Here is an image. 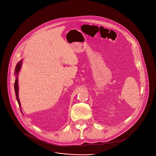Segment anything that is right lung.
Masks as SVG:
<instances>
[{"label":"right lung","mask_w":156,"mask_h":156,"mask_svg":"<svg viewBox=\"0 0 156 156\" xmlns=\"http://www.w3.org/2000/svg\"><path fill=\"white\" fill-rule=\"evenodd\" d=\"M21 65H22V60H20L19 62H18V63L17 64L16 67H15V74L16 76V80L15 82V84H14V87H15V94H16V96L17 100L18 102V104L19 105V107H20V100L19 98V96H18V90H19V86H18V74L21 68Z\"/></svg>","instance_id":"right-lung-1"}]
</instances>
